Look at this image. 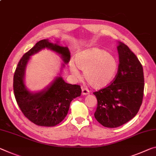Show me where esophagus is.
<instances>
[{"label":"esophagus","mask_w":156,"mask_h":156,"mask_svg":"<svg viewBox=\"0 0 156 156\" xmlns=\"http://www.w3.org/2000/svg\"><path fill=\"white\" fill-rule=\"evenodd\" d=\"M90 93V91L87 88H82V95H87Z\"/></svg>","instance_id":"obj_1"}]
</instances>
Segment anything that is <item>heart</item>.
Listing matches in <instances>:
<instances>
[{
	"label": "heart",
	"mask_w": 156,
	"mask_h": 156,
	"mask_svg": "<svg viewBox=\"0 0 156 156\" xmlns=\"http://www.w3.org/2000/svg\"><path fill=\"white\" fill-rule=\"evenodd\" d=\"M69 71L73 77L78 78V69L83 71V77L91 87L96 90L105 88L112 83L119 69L117 58L103 49L91 48L76 54Z\"/></svg>",
	"instance_id": "heart-1"
}]
</instances>
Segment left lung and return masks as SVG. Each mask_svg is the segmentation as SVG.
<instances>
[{
  "label": "left lung",
  "instance_id": "1",
  "mask_svg": "<svg viewBox=\"0 0 156 156\" xmlns=\"http://www.w3.org/2000/svg\"><path fill=\"white\" fill-rule=\"evenodd\" d=\"M119 69L112 84L94 94L97 99L96 119L107 128H117L137 115L144 96L143 67L124 44L118 41Z\"/></svg>",
  "mask_w": 156,
  "mask_h": 156
}]
</instances>
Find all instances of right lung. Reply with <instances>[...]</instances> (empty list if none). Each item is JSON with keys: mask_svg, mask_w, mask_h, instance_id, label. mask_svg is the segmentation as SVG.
Returning a JSON list of instances; mask_svg holds the SVG:
<instances>
[{"mask_svg": "<svg viewBox=\"0 0 156 156\" xmlns=\"http://www.w3.org/2000/svg\"><path fill=\"white\" fill-rule=\"evenodd\" d=\"M44 49H48L60 55L64 63L59 76L44 88L37 92H31L25 85L24 78L27 65L31 56ZM70 60L68 47L52 43L48 39L38 41L25 53L19 61L14 75V92L17 104L22 112L34 124L52 127L58 125L67 115L72 100L81 94L80 86L66 83L61 72Z\"/></svg>", "mask_w": 156, "mask_h": 156, "instance_id": "1", "label": "right lung"}]
</instances>
